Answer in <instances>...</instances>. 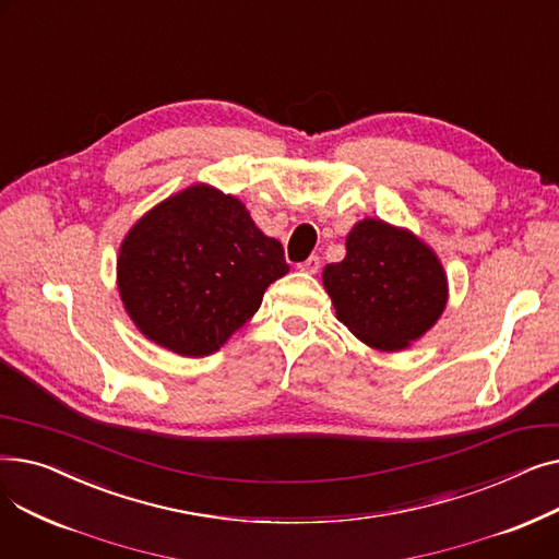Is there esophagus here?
Segmentation results:
<instances>
[{
    "mask_svg": "<svg viewBox=\"0 0 559 559\" xmlns=\"http://www.w3.org/2000/svg\"><path fill=\"white\" fill-rule=\"evenodd\" d=\"M319 267H321V260H319L317 255H310L308 260H304V262L299 264V270L306 272V274H317Z\"/></svg>",
    "mask_w": 559,
    "mask_h": 559,
    "instance_id": "esophagus-1",
    "label": "esophagus"
}]
</instances>
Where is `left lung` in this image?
Instances as JSON below:
<instances>
[{"label": "left lung", "instance_id": "8db88e82", "mask_svg": "<svg viewBox=\"0 0 559 559\" xmlns=\"http://www.w3.org/2000/svg\"><path fill=\"white\" fill-rule=\"evenodd\" d=\"M342 324L371 348L403 350L426 335L449 301L437 253L413 230L365 217L346 235V255L321 272Z\"/></svg>", "mask_w": 559, "mask_h": 559}]
</instances>
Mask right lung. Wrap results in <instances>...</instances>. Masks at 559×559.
Segmentation results:
<instances>
[{
    "label": "right lung",
    "mask_w": 559,
    "mask_h": 559,
    "mask_svg": "<svg viewBox=\"0 0 559 559\" xmlns=\"http://www.w3.org/2000/svg\"><path fill=\"white\" fill-rule=\"evenodd\" d=\"M287 272L281 242L240 199L197 183L131 226L117 255V289L146 340L203 358L247 324L264 289Z\"/></svg>",
    "instance_id": "obj_1"
}]
</instances>
